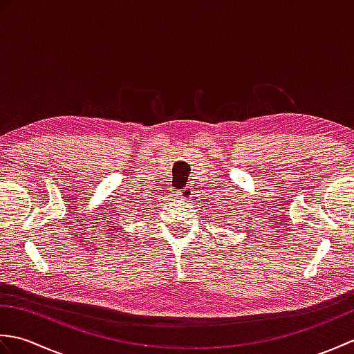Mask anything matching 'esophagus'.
Listing matches in <instances>:
<instances>
[{"label": "esophagus", "mask_w": 354, "mask_h": 354, "mask_svg": "<svg viewBox=\"0 0 354 354\" xmlns=\"http://www.w3.org/2000/svg\"><path fill=\"white\" fill-rule=\"evenodd\" d=\"M179 194H181L183 199L189 201L193 196V187L192 185H187L185 189H183V192H179Z\"/></svg>", "instance_id": "esophagus-1"}]
</instances>
